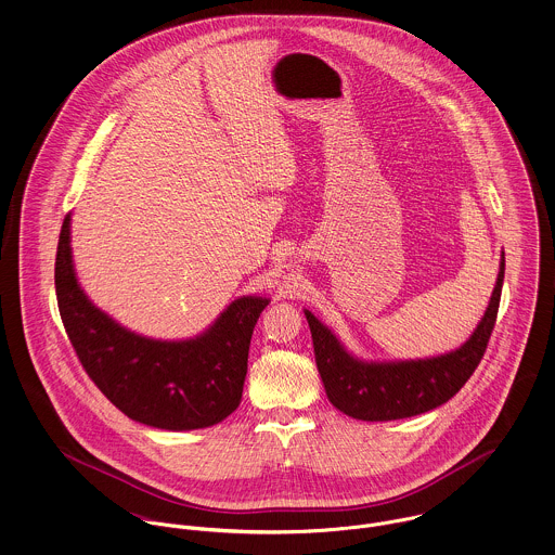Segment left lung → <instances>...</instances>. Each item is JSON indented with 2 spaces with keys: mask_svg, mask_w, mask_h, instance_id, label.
Masks as SVG:
<instances>
[{
  "mask_svg": "<svg viewBox=\"0 0 555 555\" xmlns=\"http://www.w3.org/2000/svg\"><path fill=\"white\" fill-rule=\"evenodd\" d=\"M504 281V253L490 307L475 334L457 349L431 360L366 364L349 356L314 314H307L314 362L330 402L362 422H391L428 413L451 400L481 364L492 336Z\"/></svg>",
  "mask_w": 555,
  "mask_h": 555,
  "instance_id": "1",
  "label": "left lung"
}]
</instances>
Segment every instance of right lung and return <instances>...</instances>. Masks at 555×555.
Masks as SVG:
<instances>
[{
    "instance_id": "obj_1",
    "label": "right lung",
    "mask_w": 555,
    "mask_h": 555,
    "mask_svg": "<svg viewBox=\"0 0 555 555\" xmlns=\"http://www.w3.org/2000/svg\"><path fill=\"white\" fill-rule=\"evenodd\" d=\"M55 292L65 334L89 378L129 420L162 430L223 422L243 398L253 327L266 298L232 302L202 336L166 343L127 332L93 307L72 268L69 215L63 219Z\"/></svg>"
}]
</instances>
